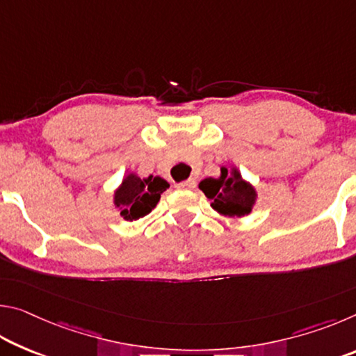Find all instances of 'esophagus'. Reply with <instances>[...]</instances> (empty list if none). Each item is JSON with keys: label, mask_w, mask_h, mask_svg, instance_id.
<instances>
[{"label": "esophagus", "mask_w": 356, "mask_h": 356, "mask_svg": "<svg viewBox=\"0 0 356 356\" xmlns=\"http://www.w3.org/2000/svg\"><path fill=\"white\" fill-rule=\"evenodd\" d=\"M176 186H177V188H180V190H193L196 186V180L195 179H188V180H185V182L177 184Z\"/></svg>", "instance_id": "34e87169"}]
</instances>
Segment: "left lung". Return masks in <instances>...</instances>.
Masks as SVG:
<instances>
[{"label": "left lung", "mask_w": 356, "mask_h": 356, "mask_svg": "<svg viewBox=\"0 0 356 356\" xmlns=\"http://www.w3.org/2000/svg\"><path fill=\"white\" fill-rule=\"evenodd\" d=\"M220 171V177H206L200 182V188L212 201L210 206L215 212L229 218L248 216L257 201L254 185L242 177L237 166L231 170L222 166Z\"/></svg>", "instance_id": "8db88e82"}]
</instances>
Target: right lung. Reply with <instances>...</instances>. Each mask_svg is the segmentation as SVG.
I'll use <instances>...</instances> for the list:
<instances>
[{
  "label": "right lung",
  "mask_w": 356,
  "mask_h": 356,
  "mask_svg": "<svg viewBox=\"0 0 356 356\" xmlns=\"http://www.w3.org/2000/svg\"><path fill=\"white\" fill-rule=\"evenodd\" d=\"M168 188L170 184L160 176L141 179L136 172H127L114 190L113 204L125 221H135L152 212Z\"/></svg>",
  "instance_id": "obj_1"
}]
</instances>
